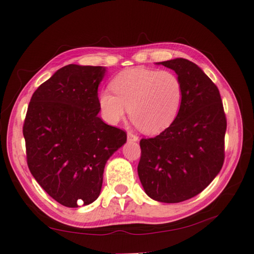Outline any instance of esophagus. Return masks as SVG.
Wrapping results in <instances>:
<instances>
[{
	"label": "esophagus",
	"mask_w": 254,
	"mask_h": 254,
	"mask_svg": "<svg viewBox=\"0 0 254 254\" xmlns=\"http://www.w3.org/2000/svg\"><path fill=\"white\" fill-rule=\"evenodd\" d=\"M127 139L128 141H133V142H136L138 141V136L136 135V134H134L133 132H127Z\"/></svg>",
	"instance_id": "34e87169"
}]
</instances>
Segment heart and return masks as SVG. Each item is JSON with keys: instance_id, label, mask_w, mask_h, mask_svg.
<instances>
[{"instance_id": "b5f03b06", "label": "heart", "mask_w": 254, "mask_h": 254, "mask_svg": "<svg viewBox=\"0 0 254 254\" xmlns=\"http://www.w3.org/2000/svg\"><path fill=\"white\" fill-rule=\"evenodd\" d=\"M112 90L99 97L102 115L109 123H118L128 109L139 130L157 134L168 128L179 115L183 84L170 71L135 67L121 72L112 80Z\"/></svg>"}]
</instances>
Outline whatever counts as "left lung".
<instances>
[{
    "instance_id": "obj_1",
    "label": "left lung",
    "mask_w": 254,
    "mask_h": 254,
    "mask_svg": "<svg viewBox=\"0 0 254 254\" xmlns=\"http://www.w3.org/2000/svg\"><path fill=\"white\" fill-rule=\"evenodd\" d=\"M158 64L182 80V106L168 128L139 141L137 172L149 197L179 203L201 193L222 169L227 120L217 86L196 64L182 58Z\"/></svg>"
}]
</instances>
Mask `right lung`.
Segmentation results:
<instances>
[{
    "mask_svg": "<svg viewBox=\"0 0 254 254\" xmlns=\"http://www.w3.org/2000/svg\"><path fill=\"white\" fill-rule=\"evenodd\" d=\"M106 68L68 64L32 95L23 127L27 165L40 187L66 207L99 196L110 156L127 133L98 117Z\"/></svg>",
    "mask_w": 254,
    "mask_h": 254,
    "instance_id": "1",
    "label": "right lung"
}]
</instances>
